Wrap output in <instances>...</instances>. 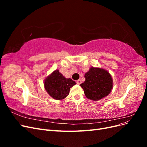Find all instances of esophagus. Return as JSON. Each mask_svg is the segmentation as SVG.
I'll return each instance as SVG.
<instances>
[{
	"label": "esophagus",
	"mask_w": 147,
	"mask_h": 147,
	"mask_svg": "<svg viewBox=\"0 0 147 147\" xmlns=\"http://www.w3.org/2000/svg\"><path fill=\"white\" fill-rule=\"evenodd\" d=\"M81 83H82V81H81L80 79H79V80H77V83L78 84H81Z\"/></svg>",
	"instance_id": "esophagus-1"
}]
</instances>
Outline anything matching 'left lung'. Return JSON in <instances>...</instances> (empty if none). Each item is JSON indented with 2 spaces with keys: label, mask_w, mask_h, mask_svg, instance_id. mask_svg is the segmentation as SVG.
<instances>
[{
  "label": "left lung",
  "mask_w": 147,
  "mask_h": 147,
  "mask_svg": "<svg viewBox=\"0 0 147 147\" xmlns=\"http://www.w3.org/2000/svg\"><path fill=\"white\" fill-rule=\"evenodd\" d=\"M85 81L80 85L88 99L98 100L109 94L113 87L110 74L104 69L91 67L84 75Z\"/></svg>",
  "instance_id": "1"
}]
</instances>
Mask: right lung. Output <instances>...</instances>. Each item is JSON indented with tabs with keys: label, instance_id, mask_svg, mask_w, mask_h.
Here are the masks:
<instances>
[{
	"label": "right lung",
	"instance_id": "add662e5",
	"mask_svg": "<svg viewBox=\"0 0 147 147\" xmlns=\"http://www.w3.org/2000/svg\"><path fill=\"white\" fill-rule=\"evenodd\" d=\"M76 84L70 78H65L58 70H55L45 81V90L53 98L63 99L69 94L70 88Z\"/></svg>",
	"mask_w": 147,
	"mask_h": 147
}]
</instances>
